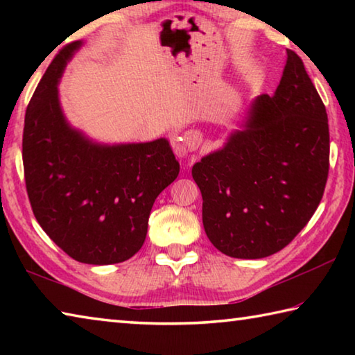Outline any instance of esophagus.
Returning a JSON list of instances; mask_svg holds the SVG:
<instances>
[{"instance_id": "esophagus-1", "label": "esophagus", "mask_w": 355, "mask_h": 355, "mask_svg": "<svg viewBox=\"0 0 355 355\" xmlns=\"http://www.w3.org/2000/svg\"><path fill=\"white\" fill-rule=\"evenodd\" d=\"M180 141H182L180 142V152H182L183 155H188L189 152H194V150L199 148L200 142H202V135H200V131H197V130H189V131H186Z\"/></svg>"}]
</instances>
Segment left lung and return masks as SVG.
I'll use <instances>...</instances> for the list:
<instances>
[{
	"instance_id": "obj_1",
	"label": "left lung",
	"mask_w": 355,
	"mask_h": 355,
	"mask_svg": "<svg viewBox=\"0 0 355 355\" xmlns=\"http://www.w3.org/2000/svg\"><path fill=\"white\" fill-rule=\"evenodd\" d=\"M275 94L250 106L244 130L192 167L209 241L233 258H264L290 244L322 199L327 112L302 59L286 50Z\"/></svg>"
}]
</instances>
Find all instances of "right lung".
<instances>
[{"mask_svg": "<svg viewBox=\"0 0 355 355\" xmlns=\"http://www.w3.org/2000/svg\"><path fill=\"white\" fill-rule=\"evenodd\" d=\"M81 42L48 65L29 100L23 169L35 219L56 245L87 264L122 263L139 252L155 199L180 172L169 142L100 146L69 127L58 81Z\"/></svg>", "mask_w": 355, "mask_h": 355, "instance_id": "right-lung-1", "label": "right lung"}]
</instances>
